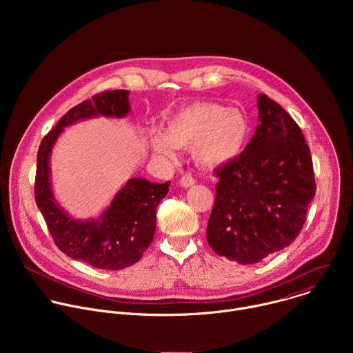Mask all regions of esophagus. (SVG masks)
<instances>
[{
    "mask_svg": "<svg viewBox=\"0 0 353 353\" xmlns=\"http://www.w3.org/2000/svg\"><path fill=\"white\" fill-rule=\"evenodd\" d=\"M179 184H180L181 187H184V188H188V187H191V185L195 184V180H194V177H192L190 173H184V174L180 177Z\"/></svg>",
    "mask_w": 353,
    "mask_h": 353,
    "instance_id": "esophagus-1",
    "label": "esophagus"
}]
</instances>
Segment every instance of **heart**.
<instances>
[{
    "label": "heart",
    "instance_id": "b5f03b06",
    "mask_svg": "<svg viewBox=\"0 0 353 353\" xmlns=\"http://www.w3.org/2000/svg\"><path fill=\"white\" fill-rule=\"evenodd\" d=\"M250 134L245 113L214 102L188 105L166 120V132L150 134V148L159 157L176 159L179 148H191L204 168H218L236 159Z\"/></svg>",
    "mask_w": 353,
    "mask_h": 353
}]
</instances>
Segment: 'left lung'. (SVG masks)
Here are the masks:
<instances>
[{
	"mask_svg": "<svg viewBox=\"0 0 353 353\" xmlns=\"http://www.w3.org/2000/svg\"><path fill=\"white\" fill-rule=\"evenodd\" d=\"M256 132L219 177L207 240L218 256L257 264L288 247L316 194L310 149L296 121L267 94L257 96Z\"/></svg>",
	"mask_w": 353,
	"mask_h": 353,
	"instance_id": "left-lung-1",
	"label": "left lung"
}]
</instances>
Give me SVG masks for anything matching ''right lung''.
Segmentation results:
<instances>
[{
	"instance_id": "right-lung-1",
	"label": "right lung",
	"mask_w": 353,
	"mask_h": 353,
	"mask_svg": "<svg viewBox=\"0 0 353 353\" xmlns=\"http://www.w3.org/2000/svg\"><path fill=\"white\" fill-rule=\"evenodd\" d=\"M130 90H106L72 108L41 141L37 152L34 198L54 243L68 257L102 270H123L142 257L154 240L157 207L170 181L158 184L130 179L110 205L93 219H75L59 204L52 188L50 157L65 127L93 117L123 119L130 110Z\"/></svg>"
}]
</instances>
